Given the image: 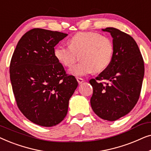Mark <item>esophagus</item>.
Segmentation results:
<instances>
[{
	"instance_id": "obj_1",
	"label": "esophagus",
	"mask_w": 151,
	"mask_h": 151,
	"mask_svg": "<svg viewBox=\"0 0 151 151\" xmlns=\"http://www.w3.org/2000/svg\"><path fill=\"white\" fill-rule=\"evenodd\" d=\"M76 79H77V81L79 84H82V82H84V80L81 78H77Z\"/></svg>"
}]
</instances>
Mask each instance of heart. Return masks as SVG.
Instances as JSON below:
<instances>
[{"label":"heart","instance_id":"b5f03b06","mask_svg":"<svg viewBox=\"0 0 151 151\" xmlns=\"http://www.w3.org/2000/svg\"><path fill=\"white\" fill-rule=\"evenodd\" d=\"M54 56L66 67H71L81 55L82 62L73 66L69 73L74 76L100 73L110 65L114 53L111 38L96 32H78L70 38L69 46L59 45L54 49Z\"/></svg>","mask_w":151,"mask_h":151}]
</instances>
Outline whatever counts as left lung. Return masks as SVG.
<instances>
[{"label":"left lung","instance_id":"8db88e82","mask_svg":"<svg viewBox=\"0 0 151 151\" xmlns=\"http://www.w3.org/2000/svg\"><path fill=\"white\" fill-rule=\"evenodd\" d=\"M113 38L114 53L110 65L90 80L93 88L91 105L100 118L115 121L128 114L137 104L144 75V64L135 40L126 33L106 27Z\"/></svg>","mask_w":151,"mask_h":151}]
</instances>
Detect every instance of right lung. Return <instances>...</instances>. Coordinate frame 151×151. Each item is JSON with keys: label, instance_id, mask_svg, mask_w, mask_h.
Wrapping results in <instances>:
<instances>
[{"label": "right lung", "instance_id": "right-lung-1", "mask_svg": "<svg viewBox=\"0 0 151 151\" xmlns=\"http://www.w3.org/2000/svg\"><path fill=\"white\" fill-rule=\"evenodd\" d=\"M67 34L35 28L18 41L9 67L17 106L29 120L42 127L58 124L67 114L77 88L54 56V47Z\"/></svg>", "mask_w": 151, "mask_h": 151}]
</instances>
